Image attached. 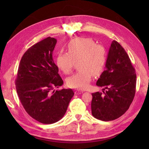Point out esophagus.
<instances>
[{"label":"esophagus","instance_id":"1","mask_svg":"<svg viewBox=\"0 0 149 149\" xmlns=\"http://www.w3.org/2000/svg\"><path fill=\"white\" fill-rule=\"evenodd\" d=\"M84 91L83 90H76L75 91V94H81V93H83Z\"/></svg>","mask_w":149,"mask_h":149}]
</instances>
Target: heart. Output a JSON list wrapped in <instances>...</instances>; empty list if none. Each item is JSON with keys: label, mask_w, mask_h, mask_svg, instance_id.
<instances>
[{"label": "heart", "mask_w": 149, "mask_h": 149, "mask_svg": "<svg viewBox=\"0 0 149 149\" xmlns=\"http://www.w3.org/2000/svg\"><path fill=\"white\" fill-rule=\"evenodd\" d=\"M77 61L80 70L69 77L66 83L70 88L86 89L92 75L98 76L103 71L107 61V50L104 46L96 44L89 38L74 39L67 45V52L58 53L56 64L62 72L68 74Z\"/></svg>", "instance_id": "b5f03b06"}]
</instances>
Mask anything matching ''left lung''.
Returning a JSON list of instances; mask_svg holds the SVG:
<instances>
[{
    "label": "left lung",
    "mask_w": 149,
    "mask_h": 149,
    "mask_svg": "<svg viewBox=\"0 0 149 149\" xmlns=\"http://www.w3.org/2000/svg\"><path fill=\"white\" fill-rule=\"evenodd\" d=\"M136 84L135 69L124 49L114 40L107 55L106 69L97 81L102 92L92 93V115L111 121L123 115L134 99Z\"/></svg>",
    "instance_id": "left-lung-1"
}]
</instances>
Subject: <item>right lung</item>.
<instances>
[{
    "label": "right lung",
    "mask_w": 149,
    "mask_h": 149,
    "mask_svg": "<svg viewBox=\"0 0 149 149\" xmlns=\"http://www.w3.org/2000/svg\"><path fill=\"white\" fill-rule=\"evenodd\" d=\"M56 42V39L48 37L28 49L20 60L15 80L24 108L44 124L61 120L74 95L72 89L54 90L63 84L52 58Z\"/></svg>",
    "instance_id": "1"
}]
</instances>
